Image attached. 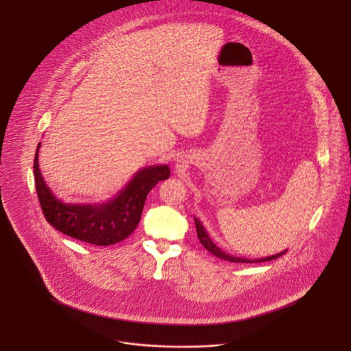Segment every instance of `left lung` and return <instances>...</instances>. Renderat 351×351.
Here are the masks:
<instances>
[{
  "label": "left lung",
  "instance_id": "1",
  "mask_svg": "<svg viewBox=\"0 0 351 351\" xmlns=\"http://www.w3.org/2000/svg\"><path fill=\"white\" fill-rule=\"evenodd\" d=\"M194 223H195V230H197V237H198L199 242L204 245L206 250L210 252L211 254L215 255L219 259L227 261L230 263H261V262L278 259L281 255L285 254L288 252V250H285V252H281L278 254L271 255V256H266V258H259V259H250V258L247 259V258H242V256H233V255L223 252L221 249H219L218 246L210 239V236L207 234V230H205V227L202 226V223L198 219L194 218Z\"/></svg>",
  "mask_w": 351,
  "mask_h": 351
}]
</instances>
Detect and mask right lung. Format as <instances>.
Returning <instances> with one entry per match:
<instances>
[{
    "mask_svg": "<svg viewBox=\"0 0 351 351\" xmlns=\"http://www.w3.org/2000/svg\"><path fill=\"white\" fill-rule=\"evenodd\" d=\"M40 146L38 143L34 175L44 217L63 234L92 245L108 246L127 239L141 219L147 193L169 178V166H149L140 169L121 193L106 204H64L49 189L38 169Z\"/></svg>",
    "mask_w": 351,
    "mask_h": 351,
    "instance_id": "1",
    "label": "right lung"
}]
</instances>
